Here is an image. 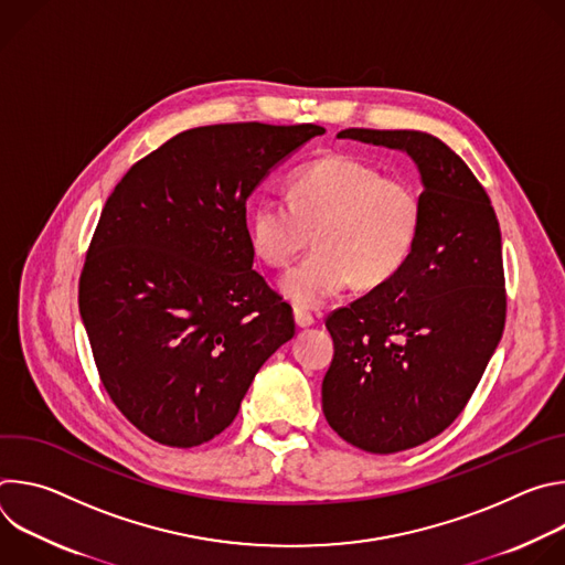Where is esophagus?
Masks as SVG:
<instances>
[{
  "mask_svg": "<svg viewBox=\"0 0 565 565\" xmlns=\"http://www.w3.org/2000/svg\"><path fill=\"white\" fill-rule=\"evenodd\" d=\"M292 317H295V324H297L299 329H308V327L315 324V317H312L310 312H306L303 308H295V310H292Z\"/></svg>",
  "mask_w": 565,
  "mask_h": 565,
  "instance_id": "obj_1",
  "label": "esophagus"
}]
</instances>
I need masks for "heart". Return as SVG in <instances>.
<instances>
[{"instance_id":"heart-1","label":"heart","mask_w":565,"mask_h":565,"mask_svg":"<svg viewBox=\"0 0 565 565\" xmlns=\"http://www.w3.org/2000/svg\"><path fill=\"white\" fill-rule=\"evenodd\" d=\"M288 201L262 199L250 212L255 255L288 268L308 246L315 250L281 281L297 308H319L353 281L360 288L388 284L416 250L423 199L405 177H386L364 160L331 153L288 179Z\"/></svg>"}]
</instances>
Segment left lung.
<instances>
[{
	"label": "left lung",
	"mask_w": 565,
	"mask_h": 565,
	"mask_svg": "<svg viewBox=\"0 0 565 565\" xmlns=\"http://www.w3.org/2000/svg\"><path fill=\"white\" fill-rule=\"evenodd\" d=\"M338 138L407 151L425 188L409 264L327 319L335 344L321 382L329 425L353 447L395 454L460 416L501 342V227L486 188L436 136L344 129Z\"/></svg>",
	"instance_id": "obj_1"
}]
</instances>
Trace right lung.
I'll use <instances>...</instances> for the list:
<instances>
[{
	"mask_svg": "<svg viewBox=\"0 0 565 565\" xmlns=\"http://www.w3.org/2000/svg\"><path fill=\"white\" fill-rule=\"evenodd\" d=\"M324 131L188 129L131 166L107 199L77 301L109 397L147 438L188 449L218 436L295 335L290 306L253 270L246 201Z\"/></svg>",
	"mask_w": 565,
	"mask_h": 565,
	"instance_id": "right-lung-1",
	"label": "right lung"
}]
</instances>
